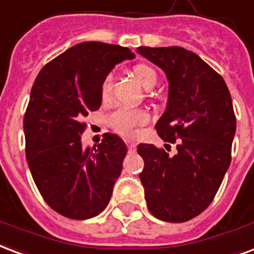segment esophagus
Wrapping results in <instances>:
<instances>
[{
    "label": "esophagus",
    "mask_w": 254,
    "mask_h": 254,
    "mask_svg": "<svg viewBox=\"0 0 254 254\" xmlns=\"http://www.w3.org/2000/svg\"><path fill=\"white\" fill-rule=\"evenodd\" d=\"M126 144H127V147L131 152L135 151V148H136V144L134 142H131V140H126Z\"/></svg>",
    "instance_id": "obj_1"
}]
</instances>
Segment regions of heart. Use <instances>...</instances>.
<instances>
[{
	"label": "heart",
	"mask_w": 254,
	"mask_h": 254,
	"mask_svg": "<svg viewBox=\"0 0 254 254\" xmlns=\"http://www.w3.org/2000/svg\"><path fill=\"white\" fill-rule=\"evenodd\" d=\"M134 73L146 88H152L158 83V73L152 66L147 64H138L134 66ZM112 91V76L107 75L100 85V96L103 100L110 98ZM150 122V116L143 110L131 107L119 106L112 110L107 116V123L115 132L131 138L138 134V129Z\"/></svg>",
	"instance_id": "b5f03b06"
}]
</instances>
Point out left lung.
Masks as SVG:
<instances>
[{"label":"left lung","instance_id":"obj_1","mask_svg":"<svg viewBox=\"0 0 254 254\" xmlns=\"http://www.w3.org/2000/svg\"><path fill=\"white\" fill-rule=\"evenodd\" d=\"M169 79V103L155 125L173 156L154 144H139L144 161L139 175L150 213L166 222H186L205 210L232 161L236 115L222 76L181 47H139Z\"/></svg>","mask_w":254,"mask_h":254}]
</instances>
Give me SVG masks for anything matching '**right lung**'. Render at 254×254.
<instances>
[{"mask_svg":"<svg viewBox=\"0 0 254 254\" xmlns=\"http://www.w3.org/2000/svg\"><path fill=\"white\" fill-rule=\"evenodd\" d=\"M132 57L128 48L80 43L45 64L34 80L24 115L26 161L44 201L66 218H92L110 202L127 147L106 132L98 147L83 148V119L102 106L108 72Z\"/></svg>","mask_w":254,"mask_h":254,"instance_id":"obj_1","label":"right lung"}]
</instances>
